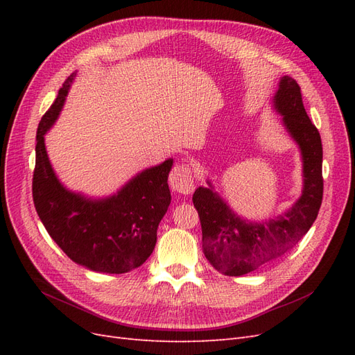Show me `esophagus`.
Returning <instances> with one entry per match:
<instances>
[{
	"instance_id": "obj_1",
	"label": "esophagus",
	"mask_w": 355,
	"mask_h": 355,
	"mask_svg": "<svg viewBox=\"0 0 355 355\" xmlns=\"http://www.w3.org/2000/svg\"><path fill=\"white\" fill-rule=\"evenodd\" d=\"M168 184L171 189L180 192V194H191L194 191V178H192V170L188 163L182 161V163L176 164L173 170L170 171Z\"/></svg>"
}]
</instances>
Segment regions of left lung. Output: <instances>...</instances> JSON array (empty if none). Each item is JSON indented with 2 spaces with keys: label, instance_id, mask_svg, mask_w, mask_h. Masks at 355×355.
<instances>
[{
  "label": "left lung",
  "instance_id": "left-lung-1",
  "mask_svg": "<svg viewBox=\"0 0 355 355\" xmlns=\"http://www.w3.org/2000/svg\"><path fill=\"white\" fill-rule=\"evenodd\" d=\"M272 108L293 139L302 159V194L277 218L252 222L235 213L211 182L192 196L202 230V252L214 270L240 277L284 254L313 227L323 200V146L304 108L299 84L288 75L280 78Z\"/></svg>",
  "mask_w": 355,
  "mask_h": 355
}]
</instances>
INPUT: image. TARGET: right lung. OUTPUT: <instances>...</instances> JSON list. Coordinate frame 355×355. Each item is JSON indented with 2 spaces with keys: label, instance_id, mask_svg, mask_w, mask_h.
Returning a JSON list of instances; mask_svg holds the SVG:
<instances>
[{
  "label": "right lung",
  "instance_id": "add662e5",
  "mask_svg": "<svg viewBox=\"0 0 355 355\" xmlns=\"http://www.w3.org/2000/svg\"><path fill=\"white\" fill-rule=\"evenodd\" d=\"M75 75L63 83L40 121L32 196L42 225L69 259L90 271L124 274L141 266L154 250L158 223L171 200L167 178L173 158L142 170L108 197L68 189L51 167L44 136L56 123Z\"/></svg>",
  "mask_w": 355,
  "mask_h": 355
}]
</instances>
